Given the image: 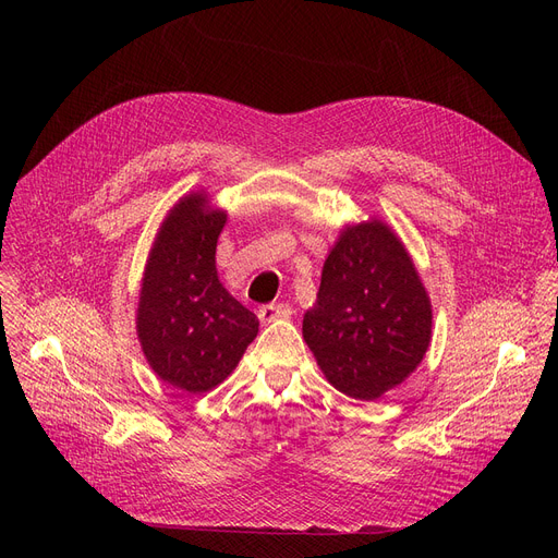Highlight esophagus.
I'll list each match as a JSON object with an SVG mask.
<instances>
[{"label":"esophagus","instance_id":"1","mask_svg":"<svg viewBox=\"0 0 558 558\" xmlns=\"http://www.w3.org/2000/svg\"><path fill=\"white\" fill-rule=\"evenodd\" d=\"M291 316V307L289 305H264L257 310V318L262 326H269L278 318H289Z\"/></svg>","mask_w":558,"mask_h":558}]
</instances>
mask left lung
Here are the masks:
<instances>
[{
  "label": "left lung",
  "mask_w": 558,
  "mask_h": 558,
  "mask_svg": "<svg viewBox=\"0 0 558 558\" xmlns=\"http://www.w3.org/2000/svg\"><path fill=\"white\" fill-rule=\"evenodd\" d=\"M303 339L328 383L355 400L400 387L432 341V303L398 232L383 219L345 223L326 257Z\"/></svg>",
  "instance_id": "8db88e82"
}]
</instances>
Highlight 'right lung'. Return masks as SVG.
I'll return each instance as SVG.
<instances>
[{"label":"right lung","instance_id":"1","mask_svg":"<svg viewBox=\"0 0 558 558\" xmlns=\"http://www.w3.org/2000/svg\"><path fill=\"white\" fill-rule=\"evenodd\" d=\"M228 210L194 190L165 215L137 294L135 332L151 371L187 393H205L238 368L257 337V316L221 284L217 242Z\"/></svg>","mask_w":558,"mask_h":558}]
</instances>
